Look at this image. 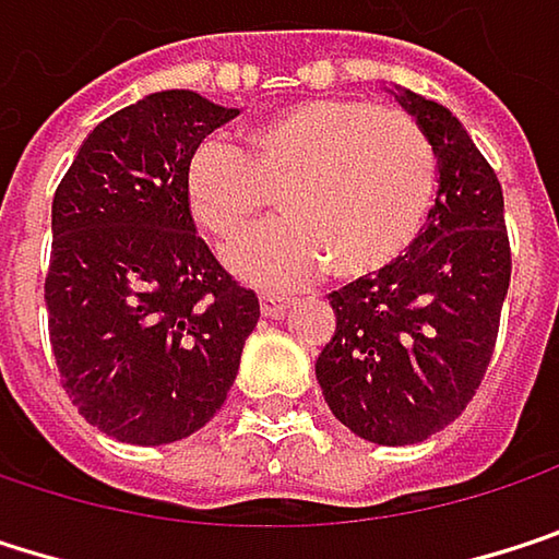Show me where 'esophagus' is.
Wrapping results in <instances>:
<instances>
[{
  "label": "esophagus",
  "mask_w": 559,
  "mask_h": 559,
  "mask_svg": "<svg viewBox=\"0 0 559 559\" xmlns=\"http://www.w3.org/2000/svg\"><path fill=\"white\" fill-rule=\"evenodd\" d=\"M286 306H289L286 296H280V293H260V312H263V316L276 319V316L286 312Z\"/></svg>",
  "instance_id": "34e87169"
}]
</instances>
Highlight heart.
<instances>
[{
    "label": "heart",
    "mask_w": 559,
    "mask_h": 559,
    "mask_svg": "<svg viewBox=\"0 0 559 559\" xmlns=\"http://www.w3.org/2000/svg\"><path fill=\"white\" fill-rule=\"evenodd\" d=\"M181 194L198 230L221 247L250 234L280 194L286 224L227 257L243 280L299 283L329 263L352 280L384 270L417 240L436 194V155L401 110L316 97L250 123L240 148L198 142Z\"/></svg>",
    "instance_id": "1"
}]
</instances>
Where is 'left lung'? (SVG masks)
Segmentation results:
<instances>
[{
	"instance_id": "1",
	"label": "left lung",
	"mask_w": 559,
	"mask_h": 559,
	"mask_svg": "<svg viewBox=\"0 0 559 559\" xmlns=\"http://www.w3.org/2000/svg\"><path fill=\"white\" fill-rule=\"evenodd\" d=\"M439 168L411 250L329 296L335 335L316 361L329 411L378 445L439 432L475 397L511 283L501 185L465 127L436 100L391 91Z\"/></svg>"
}]
</instances>
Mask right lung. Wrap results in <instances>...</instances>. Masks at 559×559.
Here are the masks:
<instances>
[{"mask_svg":"<svg viewBox=\"0 0 559 559\" xmlns=\"http://www.w3.org/2000/svg\"><path fill=\"white\" fill-rule=\"evenodd\" d=\"M240 110L158 91L78 148L51 204L45 306L64 391L100 432L165 445L221 411L260 302L198 237L181 194L194 145Z\"/></svg>","mask_w":559,"mask_h":559,"instance_id":"obj_1","label":"right lung"}]
</instances>
